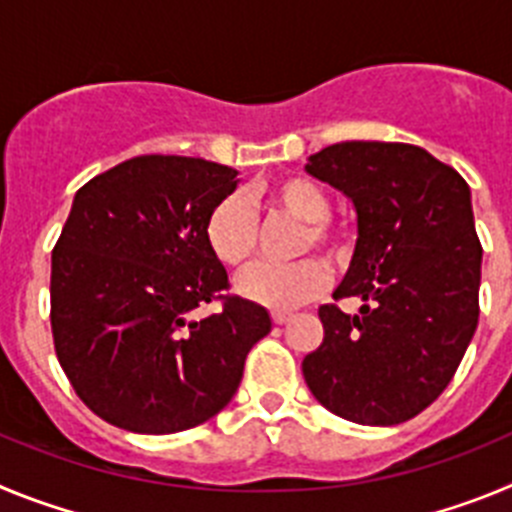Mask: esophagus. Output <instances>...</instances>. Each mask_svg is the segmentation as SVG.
<instances>
[{
    "instance_id": "obj_1",
    "label": "esophagus",
    "mask_w": 512,
    "mask_h": 512,
    "mask_svg": "<svg viewBox=\"0 0 512 512\" xmlns=\"http://www.w3.org/2000/svg\"><path fill=\"white\" fill-rule=\"evenodd\" d=\"M289 318H292V312H284V310H274V312H271V320H274V323H277V325L287 323Z\"/></svg>"
}]
</instances>
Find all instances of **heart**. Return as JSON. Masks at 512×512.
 <instances>
[{"label": "heart", "instance_id": "b5f03b06", "mask_svg": "<svg viewBox=\"0 0 512 512\" xmlns=\"http://www.w3.org/2000/svg\"><path fill=\"white\" fill-rule=\"evenodd\" d=\"M269 215H287L302 223L295 253L312 248L341 256L348 243L346 230L330 220V197L318 182L307 176H284L253 194ZM205 243L210 253L228 269H243L253 261L259 248V220L243 194H225L215 202L205 220ZM328 284V269L320 259H297L292 264H259L238 277V292L256 305L297 307L312 300Z\"/></svg>", "mask_w": 512, "mask_h": 512}]
</instances>
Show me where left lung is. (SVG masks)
<instances>
[{
    "label": "left lung",
    "mask_w": 512,
    "mask_h": 512,
    "mask_svg": "<svg viewBox=\"0 0 512 512\" xmlns=\"http://www.w3.org/2000/svg\"><path fill=\"white\" fill-rule=\"evenodd\" d=\"M305 169L354 202L359 238L333 300H365L361 316L320 307L323 343L302 361L305 382L341 418L405 423L449 387L477 330L482 243L469 187L410 143L346 140Z\"/></svg>",
    "instance_id": "obj_1"
}]
</instances>
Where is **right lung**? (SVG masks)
<instances>
[{
  "label": "right lung",
  "instance_id": "right-lung-1",
  "mask_svg": "<svg viewBox=\"0 0 512 512\" xmlns=\"http://www.w3.org/2000/svg\"><path fill=\"white\" fill-rule=\"evenodd\" d=\"M238 171L205 158L135 156L76 192L51 256V330L81 402L133 433H179L235 395L269 312L228 295L205 243ZM220 301L202 321L191 312Z\"/></svg>",
  "mask_w": 512,
  "mask_h": 512
}]
</instances>
